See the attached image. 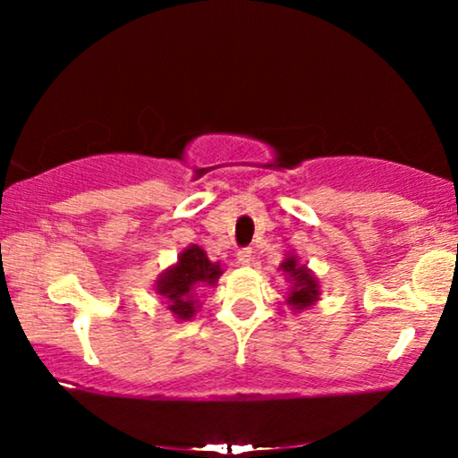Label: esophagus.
<instances>
[{"mask_svg": "<svg viewBox=\"0 0 458 458\" xmlns=\"http://www.w3.org/2000/svg\"><path fill=\"white\" fill-rule=\"evenodd\" d=\"M237 262H240L242 267H248L250 262H252V250L250 248H243L237 252Z\"/></svg>", "mask_w": 458, "mask_h": 458, "instance_id": "1", "label": "esophagus"}]
</instances>
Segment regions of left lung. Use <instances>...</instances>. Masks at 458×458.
<instances>
[{
	"mask_svg": "<svg viewBox=\"0 0 458 458\" xmlns=\"http://www.w3.org/2000/svg\"><path fill=\"white\" fill-rule=\"evenodd\" d=\"M279 268L287 275V281L292 284L290 292H287V304L293 310H304L317 302L321 292H318V279L310 273V268H306V265H300L293 254L285 256V260L281 262Z\"/></svg>",
	"mask_w": 458,
	"mask_h": 458,
	"instance_id": "obj_1",
	"label": "left lung"
}]
</instances>
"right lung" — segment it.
I'll return each instance as SVG.
<instances>
[{"label": "right lung", "mask_w": 458, "mask_h": 458, "mask_svg": "<svg viewBox=\"0 0 458 458\" xmlns=\"http://www.w3.org/2000/svg\"><path fill=\"white\" fill-rule=\"evenodd\" d=\"M221 275V265L210 262L204 250L191 243L179 254L177 265L160 273V277L156 279V293L166 300L168 310L174 317L187 321L196 315L198 309V300L193 293L204 285H215Z\"/></svg>", "instance_id": "1"}]
</instances>
